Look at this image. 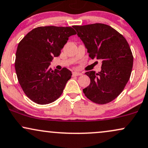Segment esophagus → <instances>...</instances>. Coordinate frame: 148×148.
<instances>
[{
  "mask_svg": "<svg viewBox=\"0 0 148 148\" xmlns=\"http://www.w3.org/2000/svg\"><path fill=\"white\" fill-rule=\"evenodd\" d=\"M82 73L81 72H73V75L74 76H81L82 75Z\"/></svg>",
  "mask_w": 148,
  "mask_h": 148,
  "instance_id": "obj_1",
  "label": "esophagus"
}]
</instances>
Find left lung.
I'll return each instance as SVG.
<instances>
[{
  "instance_id": "1",
  "label": "left lung",
  "mask_w": 148,
  "mask_h": 148,
  "mask_svg": "<svg viewBox=\"0 0 148 148\" xmlns=\"http://www.w3.org/2000/svg\"><path fill=\"white\" fill-rule=\"evenodd\" d=\"M73 27L84 42L90 58L102 61L101 72H85L90 84L83 89V93L97 104L111 102L123 92L130 78L133 55L127 40L112 27L103 23Z\"/></svg>"
}]
</instances>
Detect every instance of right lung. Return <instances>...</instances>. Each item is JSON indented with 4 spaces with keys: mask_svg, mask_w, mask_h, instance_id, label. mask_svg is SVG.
Segmentation results:
<instances>
[{
    "mask_svg": "<svg viewBox=\"0 0 148 148\" xmlns=\"http://www.w3.org/2000/svg\"><path fill=\"white\" fill-rule=\"evenodd\" d=\"M76 34L71 27H38L18 43L16 73L23 92L33 102L49 104L63 93L72 72L65 67L52 70L49 65L54 56H59L69 37Z\"/></svg>",
    "mask_w": 148,
    "mask_h": 148,
    "instance_id": "add662e5",
    "label": "right lung"
}]
</instances>
